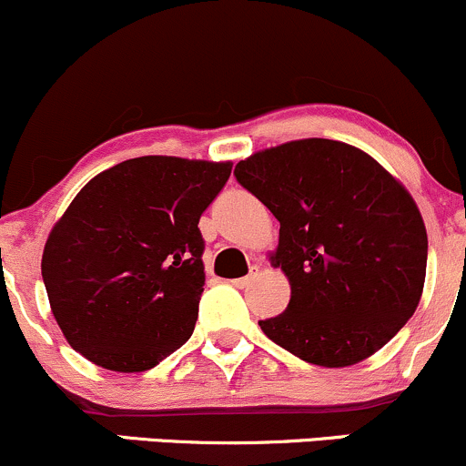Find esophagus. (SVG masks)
Listing matches in <instances>:
<instances>
[{"label":"esophagus","mask_w":466,"mask_h":466,"mask_svg":"<svg viewBox=\"0 0 466 466\" xmlns=\"http://www.w3.org/2000/svg\"><path fill=\"white\" fill-rule=\"evenodd\" d=\"M252 280H254V274H249V276H243V279H234L232 285H234V288L243 289V288H248V285L252 283Z\"/></svg>","instance_id":"esophagus-1"}]
</instances>
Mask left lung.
<instances>
[{
    "mask_svg": "<svg viewBox=\"0 0 466 466\" xmlns=\"http://www.w3.org/2000/svg\"><path fill=\"white\" fill-rule=\"evenodd\" d=\"M237 181L279 218L283 314L260 329L300 360L350 367L387 345L420 303L427 229L416 201L367 152L300 139L238 161Z\"/></svg>",
    "mask_w": 466,
    "mask_h": 466,
    "instance_id": "obj_1",
    "label": "left lung"
}]
</instances>
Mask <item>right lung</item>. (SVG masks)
I'll use <instances>...</instances> for the list:
<instances>
[{"label":"right lung","instance_id":"right-lung-1","mask_svg":"<svg viewBox=\"0 0 466 466\" xmlns=\"http://www.w3.org/2000/svg\"><path fill=\"white\" fill-rule=\"evenodd\" d=\"M232 163L139 157L90 178L50 229L42 276L75 351L146 371L192 336L206 272L198 218Z\"/></svg>","mask_w":466,"mask_h":466}]
</instances>
